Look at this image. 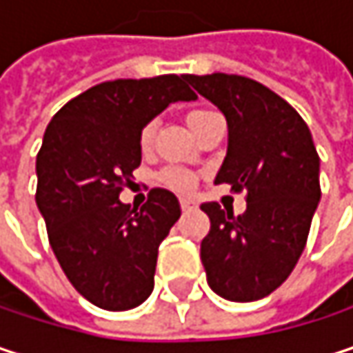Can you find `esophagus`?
<instances>
[{
	"label": "esophagus",
	"instance_id": "esophagus-1",
	"mask_svg": "<svg viewBox=\"0 0 353 353\" xmlns=\"http://www.w3.org/2000/svg\"><path fill=\"white\" fill-rule=\"evenodd\" d=\"M179 206L183 212H190V210H196L198 208V202L192 200V198H179Z\"/></svg>",
	"mask_w": 353,
	"mask_h": 353
}]
</instances>
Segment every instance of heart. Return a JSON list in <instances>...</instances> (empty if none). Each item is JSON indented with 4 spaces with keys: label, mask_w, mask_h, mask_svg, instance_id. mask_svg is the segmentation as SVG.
<instances>
[{
    "label": "heart",
    "mask_w": 353,
    "mask_h": 353,
    "mask_svg": "<svg viewBox=\"0 0 353 353\" xmlns=\"http://www.w3.org/2000/svg\"><path fill=\"white\" fill-rule=\"evenodd\" d=\"M212 110H206V108H196V110H190L185 120H188V126L194 130L206 116H210ZM155 122H147L143 128H141V134H139V145L141 149H149L153 145V139H155ZM159 183L170 188V190H176V192H188L192 190L194 185V176L185 170H179V168H165L161 174H159Z\"/></svg>",
    "instance_id": "b5f03b06"
}]
</instances>
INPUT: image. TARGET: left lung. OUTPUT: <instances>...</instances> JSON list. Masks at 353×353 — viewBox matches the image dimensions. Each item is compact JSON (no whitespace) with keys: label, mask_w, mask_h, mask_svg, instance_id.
<instances>
[{"label":"left lung","mask_w":353,"mask_h":353,"mask_svg":"<svg viewBox=\"0 0 353 353\" xmlns=\"http://www.w3.org/2000/svg\"><path fill=\"white\" fill-rule=\"evenodd\" d=\"M185 81L227 118L229 147L214 183L247 192L239 216L216 202L200 206L210 219L200 243L208 286L233 303L259 301L290 276L307 245L321 200L311 130L286 100L249 77L212 73Z\"/></svg>","instance_id":"obj_1"}]
</instances>
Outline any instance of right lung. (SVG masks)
<instances>
[{
	"label": "right lung",
	"instance_id": "add662e5",
	"mask_svg": "<svg viewBox=\"0 0 353 353\" xmlns=\"http://www.w3.org/2000/svg\"><path fill=\"white\" fill-rule=\"evenodd\" d=\"M196 100L185 75L104 81L48 122L36 155V206L75 290L106 311L149 299L159 243L181 210L155 188L141 210L118 200L141 165V128L174 102Z\"/></svg>",
	"mask_w": 353,
	"mask_h": 353
}]
</instances>
